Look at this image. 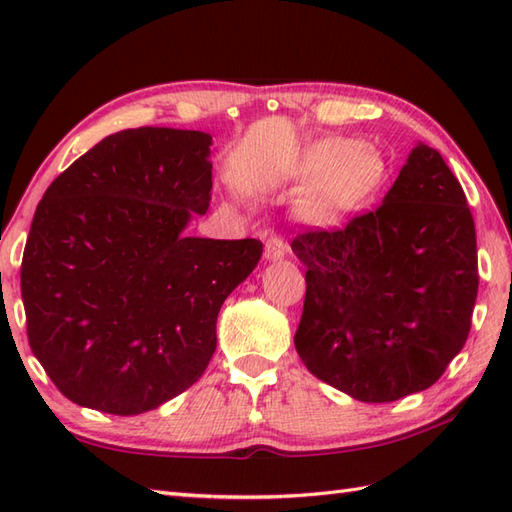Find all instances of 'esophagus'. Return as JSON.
Instances as JSON below:
<instances>
[{
	"label": "esophagus",
	"instance_id": "obj_1",
	"mask_svg": "<svg viewBox=\"0 0 512 512\" xmlns=\"http://www.w3.org/2000/svg\"><path fill=\"white\" fill-rule=\"evenodd\" d=\"M288 253V242L281 235H270L266 242V257L268 259H281Z\"/></svg>",
	"mask_w": 512,
	"mask_h": 512
}]
</instances>
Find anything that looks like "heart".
Segmentation results:
<instances>
[{"label": "heart", "mask_w": 512, "mask_h": 512, "mask_svg": "<svg viewBox=\"0 0 512 512\" xmlns=\"http://www.w3.org/2000/svg\"><path fill=\"white\" fill-rule=\"evenodd\" d=\"M383 160L352 140H323L314 145L299 167L306 182L297 198L303 220L332 224L363 206L383 180Z\"/></svg>", "instance_id": "heart-1"}]
</instances>
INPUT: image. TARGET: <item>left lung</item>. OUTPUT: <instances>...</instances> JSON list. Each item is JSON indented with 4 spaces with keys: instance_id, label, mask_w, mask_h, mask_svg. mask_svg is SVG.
Segmentation results:
<instances>
[{
    "instance_id": "8db88e82",
    "label": "left lung",
    "mask_w": 512,
    "mask_h": 512,
    "mask_svg": "<svg viewBox=\"0 0 512 512\" xmlns=\"http://www.w3.org/2000/svg\"><path fill=\"white\" fill-rule=\"evenodd\" d=\"M306 264L295 347L308 372L363 402L431 387L471 330L475 222L458 178L418 145L376 209L292 239Z\"/></svg>"
}]
</instances>
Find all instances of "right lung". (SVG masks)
<instances>
[{"instance_id": "obj_1", "label": "right lung", "mask_w": 512, "mask_h": 512, "mask_svg": "<svg viewBox=\"0 0 512 512\" xmlns=\"http://www.w3.org/2000/svg\"><path fill=\"white\" fill-rule=\"evenodd\" d=\"M211 136L169 127L103 138L54 178L21 259L32 354L81 407L138 416L198 380L224 299L259 239L182 235L211 202Z\"/></svg>"}]
</instances>
